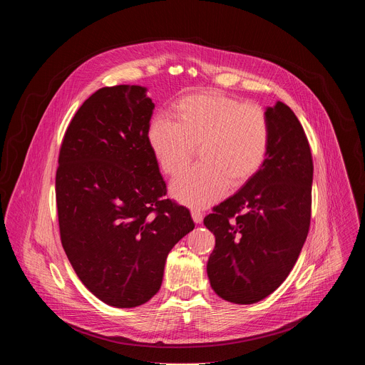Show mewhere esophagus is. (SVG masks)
I'll return each instance as SVG.
<instances>
[{"mask_svg":"<svg viewBox=\"0 0 365 365\" xmlns=\"http://www.w3.org/2000/svg\"><path fill=\"white\" fill-rule=\"evenodd\" d=\"M192 220L195 224H200L203 220V212H200L199 210H192Z\"/></svg>","mask_w":365,"mask_h":365,"instance_id":"obj_1","label":"esophagus"}]
</instances>
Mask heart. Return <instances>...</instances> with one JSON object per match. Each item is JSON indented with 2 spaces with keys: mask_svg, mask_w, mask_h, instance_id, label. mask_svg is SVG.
Masks as SVG:
<instances>
[{
  "mask_svg": "<svg viewBox=\"0 0 365 365\" xmlns=\"http://www.w3.org/2000/svg\"><path fill=\"white\" fill-rule=\"evenodd\" d=\"M175 123L155 118L147 143L162 173L183 172L199 148L202 163L170 186L179 202L203 207L217 202L227 186L247 185L267 160L272 125L266 111L220 92L183 96L173 107Z\"/></svg>",
  "mask_w": 365,
  "mask_h": 365,
  "instance_id": "1",
  "label": "heart"
}]
</instances>
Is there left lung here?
<instances>
[{"label":"left lung","mask_w":365,"mask_h":365,"mask_svg":"<svg viewBox=\"0 0 365 365\" xmlns=\"http://www.w3.org/2000/svg\"><path fill=\"white\" fill-rule=\"evenodd\" d=\"M266 114L272 144L264 166L203 220L215 235L206 266L211 286L240 304L264 299L286 280L310 225L314 162L307 137L286 103L279 101Z\"/></svg>","instance_id":"8db88e82"}]
</instances>
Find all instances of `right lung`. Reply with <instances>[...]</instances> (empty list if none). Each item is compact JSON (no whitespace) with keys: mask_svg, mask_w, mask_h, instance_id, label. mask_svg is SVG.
Here are the masks:
<instances>
[{"mask_svg":"<svg viewBox=\"0 0 365 365\" xmlns=\"http://www.w3.org/2000/svg\"><path fill=\"white\" fill-rule=\"evenodd\" d=\"M145 88L98 89L76 111L56 170L61 241L81 282L103 303L135 307L159 292L166 258L195 228L166 197L147 143Z\"/></svg>","mask_w":365,"mask_h":365,"instance_id":"add662e5","label":"right lung"}]
</instances>
